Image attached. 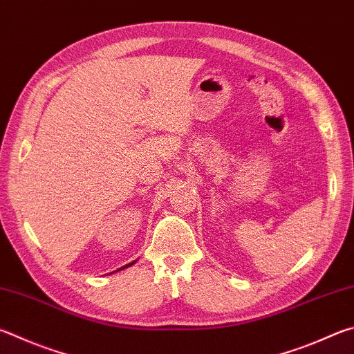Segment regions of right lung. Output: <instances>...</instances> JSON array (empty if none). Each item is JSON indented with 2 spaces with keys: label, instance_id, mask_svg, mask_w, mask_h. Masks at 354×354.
Returning a JSON list of instances; mask_svg holds the SVG:
<instances>
[{
  "label": "right lung",
  "instance_id": "obj_1",
  "mask_svg": "<svg viewBox=\"0 0 354 354\" xmlns=\"http://www.w3.org/2000/svg\"><path fill=\"white\" fill-rule=\"evenodd\" d=\"M134 263H136V261H133V263H128V265H127V266H124V268H128V266H131V265H134ZM124 268H120V269H124ZM120 269H118V271H120Z\"/></svg>",
  "mask_w": 354,
  "mask_h": 354
}]
</instances>
